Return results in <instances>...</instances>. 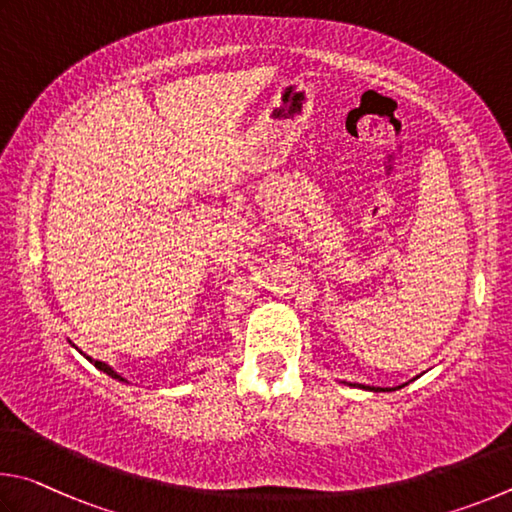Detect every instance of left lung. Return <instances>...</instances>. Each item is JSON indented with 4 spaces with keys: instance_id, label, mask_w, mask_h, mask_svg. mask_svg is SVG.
Instances as JSON below:
<instances>
[{
    "instance_id": "1",
    "label": "left lung",
    "mask_w": 512,
    "mask_h": 512,
    "mask_svg": "<svg viewBox=\"0 0 512 512\" xmlns=\"http://www.w3.org/2000/svg\"><path fill=\"white\" fill-rule=\"evenodd\" d=\"M362 389H371V391H391V389H382V387H362Z\"/></svg>"
}]
</instances>
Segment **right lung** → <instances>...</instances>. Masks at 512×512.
I'll list each match as a JSON object with an SVG mask.
<instances>
[{"instance_id": "1", "label": "right lung", "mask_w": 512, "mask_h": 512, "mask_svg": "<svg viewBox=\"0 0 512 512\" xmlns=\"http://www.w3.org/2000/svg\"><path fill=\"white\" fill-rule=\"evenodd\" d=\"M87 360H89V362H92V364L96 366V369H98V371H103V373H107V375H112V378H114V380H121V382H125V380L121 378V375H119V373H114V371L110 369V366H107L105 362H98V360H92V357H87Z\"/></svg>"}]
</instances>
